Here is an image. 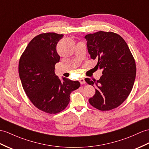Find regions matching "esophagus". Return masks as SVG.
I'll return each mask as SVG.
<instances>
[{
    "label": "esophagus",
    "mask_w": 149,
    "mask_h": 149,
    "mask_svg": "<svg viewBox=\"0 0 149 149\" xmlns=\"http://www.w3.org/2000/svg\"><path fill=\"white\" fill-rule=\"evenodd\" d=\"M79 82H80V83L81 85H83V84H85V83H86L85 82V79L84 78H80L79 79Z\"/></svg>",
    "instance_id": "1"
}]
</instances>
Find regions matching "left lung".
<instances>
[{
	"mask_svg": "<svg viewBox=\"0 0 149 149\" xmlns=\"http://www.w3.org/2000/svg\"><path fill=\"white\" fill-rule=\"evenodd\" d=\"M85 38L90 57L98 59L97 66L103 70L99 80L85 79L95 86V93L88 101L100 111H109L124 102L131 92L136 77L135 59L127 43L113 32L98 31Z\"/></svg>",
	"mask_w": 149,
	"mask_h": 149,
	"instance_id": "left-lung-1",
	"label": "left lung"
}]
</instances>
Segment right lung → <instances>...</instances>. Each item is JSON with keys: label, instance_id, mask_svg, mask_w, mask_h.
<instances>
[{"label": "right lung", "instance_id": "add662e5", "mask_svg": "<svg viewBox=\"0 0 149 149\" xmlns=\"http://www.w3.org/2000/svg\"><path fill=\"white\" fill-rule=\"evenodd\" d=\"M63 35L42 33L33 38L21 56L19 75L29 99L38 109L49 114L63 111L70 100V94L80 83L55 74L60 56L56 45Z\"/></svg>", "mask_w": 149, "mask_h": 149}]
</instances>
